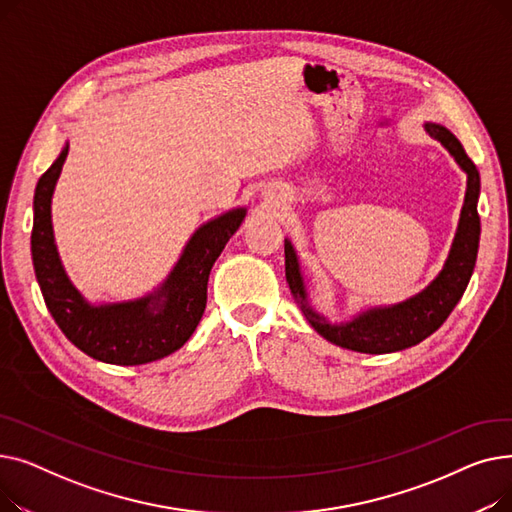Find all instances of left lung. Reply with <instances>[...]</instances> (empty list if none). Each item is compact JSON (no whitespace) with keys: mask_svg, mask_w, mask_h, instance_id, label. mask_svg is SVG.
<instances>
[{"mask_svg":"<svg viewBox=\"0 0 512 512\" xmlns=\"http://www.w3.org/2000/svg\"><path fill=\"white\" fill-rule=\"evenodd\" d=\"M423 126L429 132V137H434L452 155L456 166L467 174V191L459 226H456L444 267L421 292L394 305L361 309L348 321H330L311 305L299 253L290 238H284L286 282L294 301H297L305 319L319 336H324L336 346L348 348V351L386 355L419 344L444 324L450 311L461 301L471 280L481 232L477 215L479 172L467 157L461 141L446 126L436 122H425Z\"/></svg>","mask_w":512,"mask_h":512,"instance_id":"8db88e82","label":"left lung"}]
</instances>
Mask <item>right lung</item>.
Returning a JSON list of instances; mask_svg holds the SVG:
<instances>
[{
	"instance_id": "obj_1",
	"label": "right lung",
	"mask_w": 512,
	"mask_h": 512,
	"mask_svg": "<svg viewBox=\"0 0 512 512\" xmlns=\"http://www.w3.org/2000/svg\"><path fill=\"white\" fill-rule=\"evenodd\" d=\"M68 143L39 178L33 201L31 251L45 305L66 338L85 355L110 365H145L178 351L193 336L207 303L209 272L226 242L245 222L247 207H234L201 224L157 288L145 297L91 303L68 278L51 224V199Z\"/></svg>"
}]
</instances>
